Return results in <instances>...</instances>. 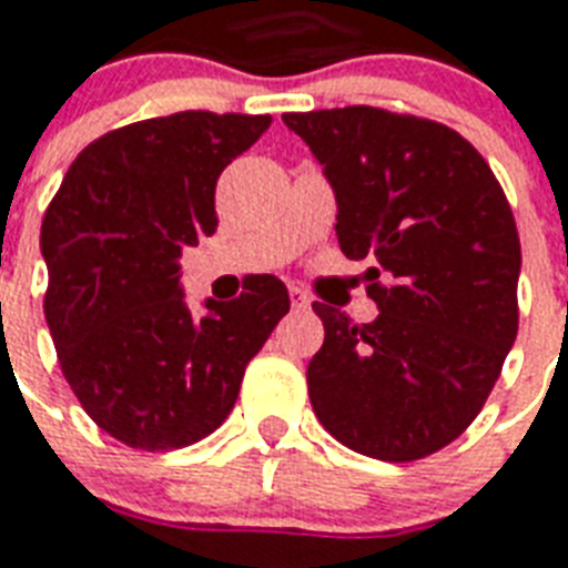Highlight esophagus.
<instances>
[{"mask_svg": "<svg viewBox=\"0 0 568 568\" xmlns=\"http://www.w3.org/2000/svg\"><path fill=\"white\" fill-rule=\"evenodd\" d=\"M288 297H292V303L294 306H297V310H306V306H310V294L303 292L301 285H288Z\"/></svg>", "mask_w": 568, "mask_h": 568, "instance_id": "esophagus-1", "label": "esophagus"}]
</instances>
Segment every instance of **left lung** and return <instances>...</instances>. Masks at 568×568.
Wrapping results in <instances>:
<instances>
[{"label":"left lung","instance_id":"8db88e82","mask_svg":"<svg viewBox=\"0 0 568 568\" xmlns=\"http://www.w3.org/2000/svg\"><path fill=\"white\" fill-rule=\"evenodd\" d=\"M336 194L347 258L379 315L327 303L306 368L318 422L356 454L409 463L450 445L493 392L519 329L521 247L484 155L454 129L372 105L283 114Z\"/></svg>","mask_w":568,"mask_h":568}]
</instances>
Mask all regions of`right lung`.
<instances>
[{
	"label": "right lung",
	"instance_id": "add662e5",
	"mask_svg": "<svg viewBox=\"0 0 568 568\" xmlns=\"http://www.w3.org/2000/svg\"><path fill=\"white\" fill-rule=\"evenodd\" d=\"M271 114L180 111L97 138L40 226L58 363L84 413L129 448H185L232 413L241 377L288 312L276 276L194 318L180 256L217 230L214 185Z\"/></svg>",
	"mask_w": 568,
	"mask_h": 568
}]
</instances>
